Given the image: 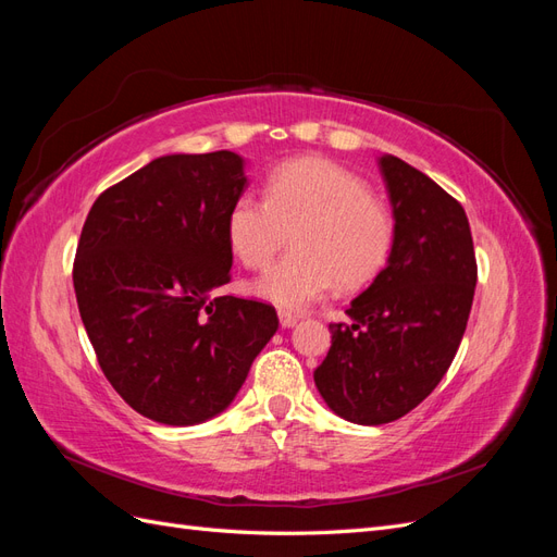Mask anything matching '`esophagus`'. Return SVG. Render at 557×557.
Wrapping results in <instances>:
<instances>
[{"mask_svg":"<svg viewBox=\"0 0 557 557\" xmlns=\"http://www.w3.org/2000/svg\"><path fill=\"white\" fill-rule=\"evenodd\" d=\"M278 320H281V327H293L297 323V315L290 311H278Z\"/></svg>","mask_w":557,"mask_h":557,"instance_id":"1","label":"esophagus"}]
</instances>
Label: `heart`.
Returning <instances> with one entry per match:
<instances>
[{"mask_svg": "<svg viewBox=\"0 0 557 557\" xmlns=\"http://www.w3.org/2000/svg\"><path fill=\"white\" fill-rule=\"evenodd\" d=\"M293 246L258 278L256 293L283 309H301L336 283L358 288L385 267L395 221L369 185L325 158H297L269 174L264 197L244 193L227 213V244L244 267L262 269L285 244Z\"/></svg>", "mask_w": 557, "mask_h": 557, "instance_id": "heart-1", "label": "heart"}]
</instances>
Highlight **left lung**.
Here are the masks:
<instances>
[{
    "label": "left lung",
    "instance_id": "8db88e82",
    "mask_svg": "<svg viewBox=\"0 0 557 557\" xmlns=\"http://www.w3.org/2000/svg\"><path fill=\"white\" fill-rule=\"evenodd\" d=\"M395 215V244L350 325L330 323L332 346L313 372L327 407L350 423L383 425L423 401L458 352L476 288V256L462 205L395 156L379 160Z\"/></svg>",
    "mask_w": 557,
    "mask_h": 557
}]
</instances>
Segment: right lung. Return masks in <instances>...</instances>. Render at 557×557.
<instances>
[{
	"label": "right lung",
	"instance_id": "add662e5",
	"mask_svg": "<svg viewBox=\"0 0 557 557\" xmlns=\"http://www.w3.org/2000/svg\"><path fill=\"white\" fill-rule=\"evenodd\" d=\"M244 190L232 150L164 156L107 188L83 225L81 320L113 391L156 423L227 409L278 330L272 305L218 295L232 278L227 213Z\"/></svg>",
	"mask_w": 557,
	"mask_h": 557
}]
</instances>
